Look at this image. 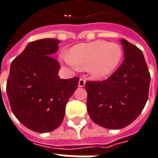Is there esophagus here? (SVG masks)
<instances>
[{
  "instance_id": "esophagus-1",
  "label": "esophagus",
  "mask_w": 158,
  "mask_h": 158,
  "mask_svg": "<svg viewBox=\"0 0 158 158\" xmlns=\"http://www.w3.org/2000/svg\"><path fill=\"white\" fill-rule=\"evenodd\" d=\"M85 83H86V80L84 78H80L79 80V82H78V86L80 87H83L85 86Z\"/></svg>"
}]
</instances>
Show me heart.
<instances>
[{"instance_id": "1", "label": "heart", "mask_w": 158, "mask_h": 158, "mask_svg": "<svg viewBox=\"0 0 158 158\" xmlns=\"http://www.w3.org/2000/svg\"><path fill=\"white\" fill-rule=\"evenodd\" d=\"M122 56L123 52L119 45L96 41L75 46L69 55L64 56L63 60L72 67L87 68L93 77L102 79L109 77L117 69Z\"/></svg>"}]
</instances>
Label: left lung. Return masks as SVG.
Returning a JSON list of instances; mask_svg holds the SVG:
<instances>
[{
    "label": "left lung",
    "mask_w": 158,
    "mask_h": 158,
    "mask_svg": "<svg viewBox=\"0 0 158 158\" xmlns=\"http://www.w3.org/2000/svg\"><path fill=\"white\" fill-rule=\"evenodd\" d=\"M125 59L104 81H87V111L107 129L123 128L136 120L148 99L151 76L142 51L122 39Z\"/></svg>",
    "instance_id": "8db88e82"
}]
</instances>
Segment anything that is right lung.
Masks as SVG:
<instances>
[{
	"mask_svg": "<svg viewBox=\"0 0 158 158\" xmlns=\"http://www.w3.org/2000/svg\"><path fill=\"white\" fill-rule=\"evenodd\" d=\"M59 40L45 38L30 42L11 62L6 82L10 109L25 127L48 132L61 125L66 105L77 88L79 77L61 79L60 64L52 56Z\"/></svg>",
	"mask_w": 158,
	"mask_h": 158,
	"instance_id": "obj_1",
	"label": "right lung"
}]
</instances>
